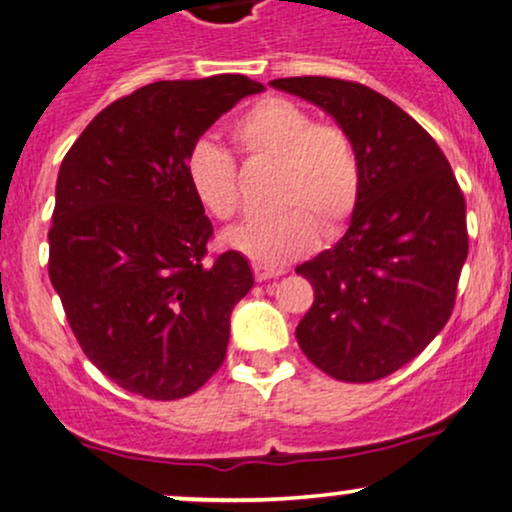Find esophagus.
Instances as JSON below:
<instances>
[{"instance_id":"esophagus-1","label":"esophagus","mask_w":512,"mask_h":512,"mask_svg":"<svg viewBox=\"0 0 512 512\" xmlns=\"http://www.w3.org/2000/svg\"><path fill=\"white\" fill-rule=\"evenodd\" d=\"M274 277H282V269H269V267L255 265V279H257V282H267V279H274Z\"/></svg>"}]
</instances>
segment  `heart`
Returning <instances> with one entry per match:
<instances>
[{
  "instance_id": "heart-1",
  "label": "heart",
  "mask_w": 512,
  "mask_h": 512,
  "mask_svg": "<svg viewBox=\"0 0 512 512\" xmlns=\"http://www.w3.org/2000/svg\"><path fill=\"white\" fill-rule=\"evenodd\" d=\"M235 148L247 160L277 162L274 204L282 211L235 226L223 243L255 265L279 269L316 243L333 238L357 209L362 172L350 136L338 126L316 123L289 99L269 97L230 126ZM187 182L199 204L218 221L240 209V182L233 155L211 143L189 150Z\"/></svg>"
}]
</instances>
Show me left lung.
Segmentation results:
<instances>
[{"mask_svg": "<svg viewBox=\"0 0 512 512\" xmlns=\"http://www.w3.org/2000/svg\"><path fill=\"white\" fill-rule=\"evenodd\" d=\"M269 84L333 116L362 172L350 228L296 267L316 294L296 340L333 379H384L418 357L452 316L469 252L464 194L430 133L374 89L333 77Z\"/></svg>", "mask_w": 512, "mask_h": 512, "instance_id": "left-lung-1", "label": "left lung"}]
</instances>
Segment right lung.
Wrapping results in <instances>:
<instances>
[{
  "label": "right lung",
  "instance_id": "1",
  "mask_svg": "<svg viewBox=\"0 0 512 512\" xmlns=\"http://www.w3.org/2000/svg\"><path fill=\"white\" fill-rule=\"evenodd\" d=\"M262 89L245 75L145 84L67 150L48 274L84 355L121 389L174 401L226 359L230 313L255 279L235 250L206 262L213 226L184 162L213 123Z\"/></svg>",
  "mask_w": 512,
  "mask_h": 512
}]
</instances>
